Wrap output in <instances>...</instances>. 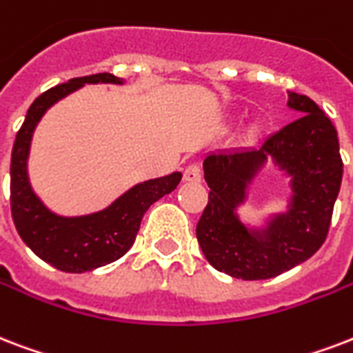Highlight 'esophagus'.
<instances>
[{
    "label": "esophagus",
    "instance_id": "34e87169",
    "mask_svg": "<svg viewBox=\"0 0 353 353\" xmlns=\"http://www.w3.org/2000/svg\"><path fill=\"white\" fill-rule=\"evenodd\" d=\"M183 179L188 183H200L201 181V166L200 165H188L183 172Z\"/></svg>",
    "mask_w": 353,
    "mask_h": 353
}]
</instances>
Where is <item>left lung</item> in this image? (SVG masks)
I'll return each instance as SVG.
<instances>
[{"label":"left lung","mask_w":353,"mask_h":353,"mask_svg":"<svg viewBox=\"0 0 353 353\" xmlns=\"http://www.w3.org/2000/svg\"><path fill=\"white\" fill-rule=\"evenodd\" d=\"M300 117L254 150H224L203 159L209 201L196 225L205 259L231 278L270 279L287 272L324 244L343 181L337 129L313 99L289 92ZM268 162L291 177V200L263 228H250L236 209L248 185Z\"/></svg>","instance_id":"8db88e82"}]
</instances>
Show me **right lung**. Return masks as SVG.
<instances>
[{
    "instance_id": "right-lung-1",
    "label": "right lung",
    "mask_w": 353,
    "mask_h": 353,
    "mask_svg": "<svg viewBox=\"0 0 353 353\" xmlns=\"http://www.w3.org/2000/svg\"><path fill=\"white\" fill-rule=\"evenodd\" d=\"M96 83L123 85V79L112 74H94L75 77L40 94L16 134L10 157V211L21 241L42 261L72 274L88 272L120 259L133 246L144 212L163 196L170 194L183 176L181 172H174L170 176L139 183L109 207L83 216H63L44 205L34 194L27 174L34 129L51 105L77 88Z\"/></svg>"
}]
</instances>
